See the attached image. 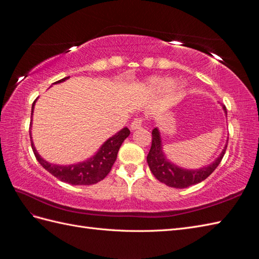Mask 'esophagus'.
Listing matches in <instances>:
<instances>
[{"instance_id":"esophagus-1","label":"esophagus","mask_w":259,"mask_h":259,"mask_svg":"<svg viewBox=\"0 0 259 259\" xmlns=\"http://www.w3.org/2000/svg\"><path fill=\"white\" fill-rule=\"evenodd\" d=\"M142 123H143V118L142 117H137V118L134 119V121L131 122L130 128H131V130L140 129L142 127Z\"/></svg>"}]
</instances>
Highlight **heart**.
<instances>
[{"label":"heart","instance_id":"heart-1","mask_svg":"<svg viewBox=\"0 0 259 259\" xmlns=\"http://www.w3.org/2000/svg\"><path fill=\"white\" fill-rule=\"evenodd\" d=\"M151 82L154 87L160 88V89L167 88V87H171L173 89H178V87H179V83H177V82L171 83V80L167 79V78H154V79L151 80Z\"/></svg>","mask_w":259,"mask_h":259}]
</instances>
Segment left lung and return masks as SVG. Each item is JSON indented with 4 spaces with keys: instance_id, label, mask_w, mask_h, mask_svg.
I'll return each mask as SVG.
<instances>
[{
    "instance_id": "8db88e82",
    "label": "left lung",
    "mask_w": 259,
    "mask_h": 259,
    "mask_svg": "<svg viewBox=\"0 0 259 259\" xmlns=\"http://www.w3.org/2000/svg\"><path fill=\"white\" fill-rule=\"evenodd\" d=\"M223 109L227 115L226 107L223 106ZM227 144L223 149L220 157L216 159L212 164H209L205 167H202L200 170H184L177 165L172 164L171 162L166 160L164 157L163 151H162L161 144V137L158 128L152 130V144L151 149L148 153L147 162L149 164L150 170H151L153 176L159 180L160 182L166 184L167 186L176 189H185L191 185H194L204 181L208 178L213 171L218 167L223 159Z\"/></svg>"
}]
</instances>
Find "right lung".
I'll return each mask as SVG.
<instances>
[{"label":"right lung","instance_id":"obj_1","mask_svg":"<svg viewBox=\"0 0 259 259\" xmlns=\"http://www.w3.org/2000/svg\"><path fill=\"white\" fill-rule=\"evenodd\" d=\"M67 78L69 77H65L63 79L54 83L65 81ZM35 101L32 105V115ZM129 135L130 130L128 128H123L102 144L101 148L98 150V152L96 153L93 158L80 162V163L71 165H56L48 163V162H46L43 158H40V155L36 151L34 143L32 141V137L31 144L36 160H37L39 162V164L43 166L46 171L50 172L52 176L57 178L58 180H61L63 182L69 183L71 185H92L101 181V180H104L108 176V173L110 172L111 167L117 159L119 148L121 147L122 142ZM29 136H31V131H29Z\"/></svg>","mask_w":259,"mask_h":259}]
</instances>
